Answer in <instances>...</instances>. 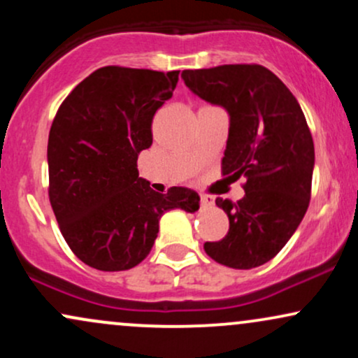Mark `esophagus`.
Segmentation results:
<instances>
[{"label": "esophagus", "mask_w": 358, "mask_h": 358, "mask_svg": "<svg viewBox=\"0 0 358 358\" xmlns=\"http://www.w3.org/2000/svg\"><path fill=\"white\" fill-rule=\"evenodd\" d=\"M200 200H202L203 207H212V205L215 203V199H213V196H210V195H202V196H200Z\"/></svg>", "instance_id": "esophagus-1"}]
</instances>
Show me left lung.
<instances>
[{
	"instance_id": "1",
	"label": "left lung",
	"mask_w": 358,
	"mask_h": 358,
	"mask_svg": "<svg viewBox=\"0 0 358 358\" xmlns=\"http://www.w3.org/2000/svg\"><path fill=\"white\" fill-rule=\"evenodd\" d=\"M182 79L200 99L229 114L224 175L244 176L237 203L217 199L227 213L229 232L205 242L219 264L252 269L286 245L308 210L315 146L296 97L262 65H220L183 71Z\"/></svg>"
}]
</instances>
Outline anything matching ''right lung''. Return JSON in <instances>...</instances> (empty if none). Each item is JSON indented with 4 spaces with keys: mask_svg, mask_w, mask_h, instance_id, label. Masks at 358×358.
<instances>
[{
    "mask_svg": "<svg viewBox=\"0 0 358 358\" xmlns=\"http://www.w3.org/2000/svg\"><path fill=\"white\" fill-rule=\"evenodd\" d=\"M178 73L97 69L57 110L47 148L48 196L65 242L90 268H134L153 248L163 213L199 210L195 190L155 192L136 165Z\"/></svg>",
    "mask_w": 358,
    "mask_h": 358,
    "instance_id": "right-lung-1",
    "label": "right lung"
}]
</instances>
